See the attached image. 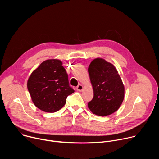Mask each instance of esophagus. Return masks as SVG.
<instances>
[{
	"mask_svg": "<svg viewBox=\"0 0 159 159\" xmlns=\"http://www.w3.org/2000/svg\"><path fill=\"white\" fill-rule=\"evenodd\" d=\"M77 90H78V91H80V92H81L82 90H83V89H84V87H83V85H82V84H79L77 87Z\"/></svg>",
	"mask_w": 159,
	"mask_h": 159,
	"instance_id": "1",
	"label": "esophagus"
}]
</instances>
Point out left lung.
<instances>
[{
	"instance_id": "1",
	"label": "left lung",
	"mask_w": 159,
	"mask_h": 159,
	"mask_svg": "<svg viewBox=\"0 0 159 159\" xmlns=\"http://www.w3.org/2000/svg\"><path fill=\"white\" fill-rule=\"evenodd\" d=\"M88 72L94 92L89 109L100 116L112 114L120 108L125 97V87L115 66L97 58L90 63Z\"/></svg>"
}]
</instances>
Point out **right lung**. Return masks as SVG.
Returning <instances> with one entry per match:
<instances>
[{
    "mask_svg": "<svg viewBox=\"0 0 159 159\" xmlns=\"http://www.w3.org/2000/svg\"><path fill=\"white\" fill-rule=\"evenodd\" d=\"M27 86L34 104L47 112L60 110L67 96L74 93L62 62L57 59L42 62L31 73Z\"/></svg>",
    "mask_w": 159,
    "mask_h": 159,
    "instance_id": "right-lung-1",
    "label": "right lung"
}]
</instances>
